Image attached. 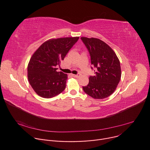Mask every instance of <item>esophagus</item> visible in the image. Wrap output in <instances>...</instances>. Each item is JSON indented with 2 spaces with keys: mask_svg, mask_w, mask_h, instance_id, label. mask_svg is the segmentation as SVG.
I'll return each mask as SVG.
<instances>
[{
  "mask_svg": "<svg viewBox=\"0 0 150 150\" xmlns=\"http://www.w3.org/2000/svg\"><path fill=\"white\" fill-rule=\"evenodd\" d=\"M81 76V74H73L72 75V76L73 77H79V76Z\"/></svg>",
  "mask_w": 150,
  "mask_h": 150,
  "instance_id": "34e87169",
  "label": "esophagus"
}]
</instances>
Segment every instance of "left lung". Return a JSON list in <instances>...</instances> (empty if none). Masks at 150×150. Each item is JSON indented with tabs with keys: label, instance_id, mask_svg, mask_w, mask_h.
I'll return each instance as SVG.
<instances>
[{
	"label": "left lung",
	"instance_id": "8db88e82",
	"mask_svg": "<svg viewBox=\"0 0 150 150\" xmlns=\"http://www.w3.org/2000/svg\"><path fill=\"white\" fill-rule=\"evenodd\" d=\"M81 39L88 50L92 66L96 68L95 76H90L89 83L83 86V90L94 99L106 98L116 90L120 80L119 60L112 48L103 41L93 38Z\"/></svg>",
	"mask_w": 150,
	"mask_h": 150
}]
</instances>
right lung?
<instances>
[{
    "mask_svg": "<svg viewBox=\"0 0 150 150\" xmlns=\"http://www.w3.org/2000/svg\"><path fill=\"white\" fill-rule=\"evenodd\" d=\"M79 39L74 37L50 39L34 52L28 65V79L39 96L51 98L65 89L67 74L57 72L56 67Z\"/></svg>",
    "mask_w": 150,
    "mask_h": 150,
    "instance_id": "right-lung-1",
    "label": "right lung"
}]
</instances>
